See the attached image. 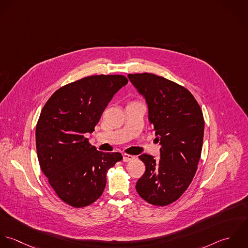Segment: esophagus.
Masks as SVG:
<instances>
[{"mask_svg":"<svg viewBox=\"0 0 248 248\" xmlns=\"http://www.w3.org/2000/svg\"><path fill=\"white\" fill-rule=\"evenodd\" d=\"M132 159H134V156H132V155H129V154H124L123 155V161L124 162H128V161H131Z\"/></svg>","mask_w":248,"mask_h":248,"instance_id":"1","label":"esophagus"}]
</instances>
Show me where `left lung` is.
<instances>
[{"label":"left lung","mask_w":248,"mask_h":248,"mask_svg":"<svg viewBox=\"0 0 248 248\" xmlns=\"http://www.w3.org/2000/svg\"><path fill=\"white\" fill-rule=\"evenodd\" d=\"M129 80L146 99L149 121L159 142L160 160L141 154L146 171L136 191L147 202L169 205L180 198L198 170L204 119L194 96L185 87L153 74H129Z\"/></svg>","instance_id":"1"}]
</instances>
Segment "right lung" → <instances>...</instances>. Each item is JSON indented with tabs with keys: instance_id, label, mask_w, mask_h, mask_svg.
Here are the masks:
<instances>
[{
	"instance_id": "right-lung-1",
	"label": "right lung",
	"mask_w": 248,
	"mask_h": 248,
	"mask_svg": "<svg viewBox=\"0 0 248 248\" xmlns=\"http://www.w3.org/2000/svg\"><path fill=\"white\" fill-rule=\"evenodd\" d=\"M128 82L124 76H91L56 90L36 124L40 168L58 198L80 208L95 202L106 185L107 170L123 159L90 145L92 133L114 95Z\"/></svg>"
}]
</instances>
